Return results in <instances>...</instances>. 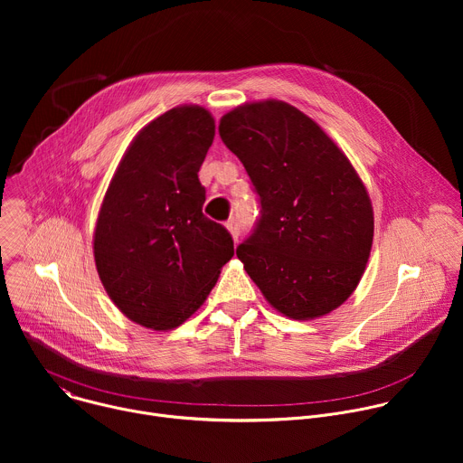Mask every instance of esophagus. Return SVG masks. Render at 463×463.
<instances>
[{"mask_svg": "<svg viewBox=\"0 0 463 463\" xmlns=\"http://www.w3.org/2000/svg\"><path fill=\"white\" fill-rule=\"evenodd\" d=\"M227 229H229V232L232 234V238H234V241H238V238H240V232H241V227H240V223H238V220H229L227 222Z\"/></svg>", "mask_w": 463, "mask_h": 463, "instance_id": "34e87169", "label": "esophagus"}]
</instances>
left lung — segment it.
I'll list each match as a JSON object with an SVG mask.
<instances>
[{"label":"left lung","mask_w":463,"mask_h":463,"mask_svg":"<svg viewBox=\"0 0 463 463\" xmlns=\"http://www.w3.org/2000/svg\"><path fill=\"white\" fill-rule=\"evenodd\" d=\"M220 136L260 203L236 249L247 275L291 318L339 307L364 273L373 238L370 197L348 157L317 122L280 100L223 115Z\"/></svg>","instance_id":"8db88e82"}]
</instances>
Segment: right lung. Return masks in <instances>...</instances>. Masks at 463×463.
I'll return each mask as SVG.
<instances>
[{
  "mask_svg": "<svg viewBox=\"0 0 463 463\" xmlns=\"http://www.w3.org/2000/svg\"><path fill=\"white\" fill-rule=\"evenodd\" d=\"M214 118L179 106L128 148L99 213L95 263L115 306L134 322L172 329L200 307L232 258L231 232L203 214L200 172Z\"/></svg>",
  "mask_w": 463,
  "mask_h": 463,
  "instance_id": "obj_1",
  "label": "right lung"
}]
</instances>
